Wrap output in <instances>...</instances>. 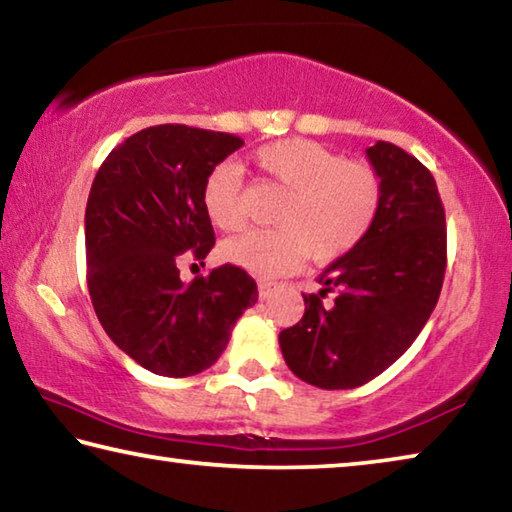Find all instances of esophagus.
<instances>
[{"instance_id":"obj_1","label":"esophagus","mask_w":512,"mask_h":512,"mask_svg":"<svg viewBox=\"0 0 512 512\" xmlns=\"http://www.w3.org/2000/svg\"><path fill=\"white\" fill-rule=\"evenodd\" d=\"M271 291H273V282H268V280H259V284H257V293H259V298L266 300L268 296H271Z\"/></svg>"}]
</instances>
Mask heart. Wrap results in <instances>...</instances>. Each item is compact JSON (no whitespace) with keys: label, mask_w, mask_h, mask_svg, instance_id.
Listing matches in <instances>:
<instances>
[{"label":"heart","mask_w":512,"mask_h":512,"mask_svg":"<svg viewBox=\"0 0 512 512\" xmlns=\"http://www.w3.org/2000/svg\"><path fill=\"white\" fill-rule=\"evenodd\" d=\"M253 160L273 185L287 189V196L275 210L277 228L225 241V262L262 277L287 273L307 255L332 262L350 253L377 219L384 185L370 162L343 160L311 140L259 146ZM201 198L216 228L237 232L246 225L241 169L235 162H221L207 173Z\"/></svg>","instance_id":"obj_1"}]
</instances>
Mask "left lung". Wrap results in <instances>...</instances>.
I'll return each mask as SVG.
<instances>
[{
	"instance_id": "left-lung-1",
	"label": "left lung",
	"mask_w": 512,
	"mask_h": 512,
	"mask_svg": "<svg viewBox=\"0 0 512 512\" xmlns=\"http://www.w3.org/2000/svg\"><path fill=\"white\" fill-rule=\"evenodd\" d=\"M384 194L375 223L302 293L305 316L280 332L291 372L341 391L381 375L411 348L436 307L447 266L445 207L424 164L391 142L366 149ZM334 301L324 302L327 292Z\"/></svg>"
}]
</instances>
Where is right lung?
<instances>
[{"label":"right lung","instance_id":"obj_1","mask_svg":"<svg viewBox=\"0 0 512 512\" xmlns=\"http://www.w3.org/2000/svg\"><path fill=\"white\" fill-rule=\"evenodd\" d=\"M244 140L160 124L108 153L85 207L88 289L121 352L164 377H189L221 357L230 329L257 302L244 268L223 264L185 284L178 264L203 262L214 228L203 183Z\"/></svg>","mask_w":512,"mask_h":512}]
</instances>
